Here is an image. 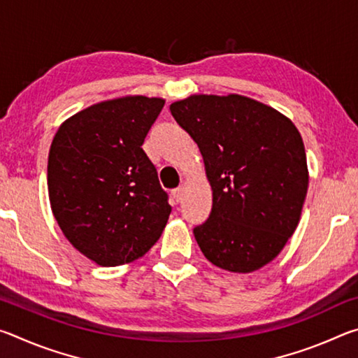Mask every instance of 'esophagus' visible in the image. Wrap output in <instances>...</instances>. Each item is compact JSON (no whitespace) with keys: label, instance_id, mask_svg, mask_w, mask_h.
I'll use <instances>...</instances> for the list:
<instances>
[{"label":"esophagus","instance_id":"1","mask_svg":"<svg viewBox=\"0 0 358 358\" xmlns=\"http://www.w3.org/2000/svg\"><path fill=\"white\" fill-rule=\"evenodd\" d=\"M183 192H185V187L180 186V187H175V189L172 191V197L175 202H180L181 199H183Z\"/></svg>","mask_w":358,"mask_h":358}]
</instances>
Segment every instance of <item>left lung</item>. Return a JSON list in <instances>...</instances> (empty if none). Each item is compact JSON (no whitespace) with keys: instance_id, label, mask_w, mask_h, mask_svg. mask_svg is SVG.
<instances>
[{"instance_id":"left-lung-1","label":"left lung","mask_w":358,"mask_h":358,"mask_svg":"<svg viewBox=\"0 0 358 358\" xmlns=\"http://www.w3.org/2000/svg\"><path fill=\"white\" fill-rule=\"evenodd\" d=\"M197 143L213 189L208 220L194 227L203 256L250 273L281 252L308 191L305 145L292 121L240 94H194L171 106Z\"/></svg>"}]
</instances>
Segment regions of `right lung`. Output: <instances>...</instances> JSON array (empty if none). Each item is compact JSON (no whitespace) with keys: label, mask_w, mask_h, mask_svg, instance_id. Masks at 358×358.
<instances>
[{"label":"right lung","mask_w":358,"mask_h":358,"mask_svg":"<svg viewBox=\"0 0 358 358\" xmlns=\"http://www.w3.org/2000/svg\"><path fill=\"white\" fill-rule=\"evenodd\" d=\"M164 99L126 96L85 108L53 137L47 166L53 216L69 243L102 266L150 251L172 207L142 145Z\"/></svg>","instance_id":"add662e5"}]
</instances>
